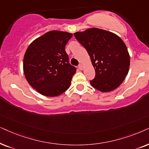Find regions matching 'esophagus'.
<instances>
[{
    "label": "esophagus",
    "instance_id": "esophagus-1",
    "mask_svg": "<svg viewBox=\"0 0 149 149\" xmlns=\"http://www.w3.org/2000/svg\"><path fill=\"white\" fill-rule=\"evenodd\" d=\"M78 68L80 69V70H82L83 68H84V67H83V65L82 64H80V65H79V66H78Z\"/></svg>",
    "mask_w": 149,
    "mask_h": 149
}]
</instances>
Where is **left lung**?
Masks as SVG:
<instances>
[{"label":"left lung","mask_w":149,"mask_h":149,"mask_svg":"<svg viewBox=\"0 0 149 149\" xmlns=\"http://www.w3.org/2000/svg\"><path fill=\"white\" fill-rule=\"evenodd\" d=\"M74 36L88 52L95 71L91 86L101 92L118 88L127 75L130 56L123 41L112 32L92 28Z\"/></svg>","instance_id":"left-lung-1"}]
</instances>
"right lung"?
Masks as SVG:
<instances>
[{
  "instance_id": "right-lung-1",
  "label": "right lung",
  "mask_w": 149,
  "mask_h": 149,
  "mask_svg": "<svg viewBox=\"0 0 149 149\" xmlns=\"http://www.w3.org/2000/svg\"><path fill=\"white\" fill-rule=\"evenodd\" d=\"M72 35L51 31L28 47L24 56V73L29 84L40 94L58 96L70 86L76 69L69 63L65 49Z\"/></svg>"
}]
</instances>
